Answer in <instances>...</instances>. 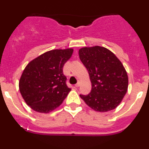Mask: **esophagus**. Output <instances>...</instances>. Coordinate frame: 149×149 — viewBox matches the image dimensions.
Listing matches in <instances>:
<instances>
[{"instance_id": "34e87169", "label": "esophagus", "mask_w": 149, "mask_h": 149, "mask_svg": "<svg viewBox=\"0 0 149 149\" xmlns=\"http://www.w3.org/2000/svg\"><path fill=\"white\" fill-rule=\"evenodd\" d=\"M80 86V83H77V84H76L75 85H74V86H75V87H78V86Z\"/></svg>"}]
</instances>
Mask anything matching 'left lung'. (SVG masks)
<instances>
[{"instance_id":"left-lung-1","label":"left lung","mask_w":149,"mask_h":149,"mask_svg":"<svg viewBox=\"0 0 149 149\" xmlns=\"http://www.w3.org/2000/svg\"><path fill=\"white\" fill-rule=\"evenodd\" d=\"M79 57L89 72L92 89L80 95L95 111L107 112L121 103L128 86L127 72L120 60L104 47L95 46L79 50Z\"/></svg>"}]
</instances>
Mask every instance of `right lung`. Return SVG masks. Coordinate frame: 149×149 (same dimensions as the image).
<instances>
[{"label":"right lung","mask_w":149,"mask_h":149,"mask_svg":"<svg viewBox=\"0 0 149 149\" xmlns=\"http://www.w3.org/2000/svg\"><path fill=\"white\" fill-rule=\"evenodd\" d=\"M73 49L52 50L32 60L24 68L19 90L27 104L39 113H48L58 107L71 89L63 74V65Z\"/></svg>","instance_id":"obj_1"}]
</instances>
